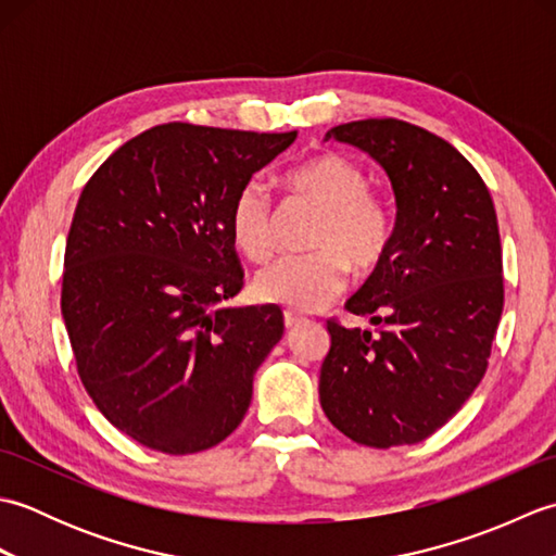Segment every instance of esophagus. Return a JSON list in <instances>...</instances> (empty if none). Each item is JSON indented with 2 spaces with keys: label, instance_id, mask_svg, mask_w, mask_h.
<instances>
[{
  "label": "esophagus",
  "instance_id": "1",
  "mask_svg": "<svg viewBox=\"0 0 556 556\" xmlns=\"http://www.w3.org/2000/svg\"><path fill=\"white\" fill-rule=\"evenodd\" d=\"M299 323H303V317H301L299 313H291V311H287V313H285V325H287V329L296 327Z\"/></svg>",
  "mask_w": 556,
  "mask_h": 556
}]
</instances>
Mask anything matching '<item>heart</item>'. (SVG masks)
<instances>
[{"label": "heart", "mask_w": 556, "mask_h": 556, "mask_svg": "<svg viewBox=\"0 0 556 556\" xmlns=\"http://www.w3.org/2000/svg\"><path fill=\"white\" fill-rule=\"evenodd\" d=\"M299 198L323 207L308 245L311 253L285 255L257 271L253 293L263 303L285 305L291 313L320 311L349 281V263L370 271L382 263L394 239V217L387 200L368 188V174L353 160L325 152L285 174ZM231 241L248 260L275 251V210L265 184L245 181L229 210Z\"/></svg>", "instance_id": "1"}]
</instances>
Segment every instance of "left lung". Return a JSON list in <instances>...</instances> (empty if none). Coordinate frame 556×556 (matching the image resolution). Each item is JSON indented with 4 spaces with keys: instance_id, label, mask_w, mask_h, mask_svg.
Wrapping results in <instances>:
<instances>
[{
    "instance_id": "1",
    "label": "left lung",
    "mask_w": 556,
    "mask_h": 556,
    "mask_svg": "<svg viewBox=\"0 0 556 556\" xmlns=\"http://www.w3.org/2000/svg\"><path fill=\"white\" fill-rule=\"evenodd\" d=\"M327 138L382 164L396 195L394 239L346 311L380 332L332 337L320 404L353 442L389 448L437 432L488 370L504 308L502 241L492 195L444 138L401 119L334 126Z\"/></svg>"
}]
</instances>
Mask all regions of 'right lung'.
I'll list each match as a JSON object with an SVG mask.
<instances>
[{
  "label": "right lung",
  "instance_id": "obj_1",
  "mask_svg": "<svg viewBox=\"0 0 556 556\" xmlns=\"http://www.w3.org/2000/svg\"><path fill=\"white\" fill-rule=\"evenodd\" d=\"M296 131L162 124L90 176L71 219L62 315L76 370L114 428L198 454L239 428L279 308H219L243 289L229 231L239 188Z\"/></svg>",
  "mask_w": 556,
  "mask_h": 556
}]
</instances>
